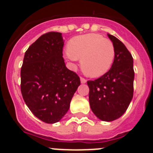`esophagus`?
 Listing matches in <instances>:
<instances>
[{"instance_id":"esophagus-1","label":"esophagus","mask_w":153,"mask_h":153,"mask_svg":"<svg viewBox=\"0 0 153 153\" xmlns=\"http://www.w3.org/2000/svg\"><path fill=\"white\" fill-rule=\"evenodd\" d=\"M80 82H81V83H86V79L83 77H80Z\"/></svg>"}]
</instances>
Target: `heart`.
<instances>
[{"mask_svg": "<svg viewBox=\"0 0 153 153\" xmlns=\"http://www.w3.org/2000/svg\"><path fill=\"white\" fill-rule=\"evenodd\" d=\"M67 51L70 59H80L81 69L90 77H99L108 72L115 57L113 42L97 33L74 36L69 40Z\"/></svg>", "mask_w": 153, "mask_h": 153, "instance_id": "heart-1", "label": "heart"}]
</instances>
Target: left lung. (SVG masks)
Masks as SVG:
<instances>
[{"label":"left lung","mask_w":153,"mask_h":153,"mask_svg":"<svg viewBox=\"0 0 153 153\" xmlns=\"http://www.w3.org/2000/svg\"><path fill=\"white\" fill-rule=\"evenodd\" d=\"M115 47V57L108 72L87 81L90 108L100 120L110 122L126 111L133 97V59L126 46L108 34Z\"/></svg>","instance_id":"8db88e82"}]
</instances>
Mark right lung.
Returning a JSON list of instances; mask_svg holds the SVG:
<instances>
[{
  "mask_svg": "<svg viewBox=\"0 0 153 153\" xmlns=\"http://www.w3.org/2000/svg\"><path fill=\"white\" fill-rule=\"evenodd\" d=\"M63 45L61 33H44L27 50L21 67L23 99L35 117L46 123L63 118L80 85L79 76L66 67Z\"/></svg>",
  "mask_w": 153,
  "mask_h": 153,
  "instance_id": "right-lung-1",
  "label": "right lung"
}]
</instances>
